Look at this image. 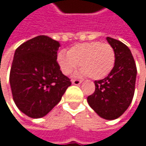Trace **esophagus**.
Instances as JSON below:
<instances>
[{
  "instance_id": "esophagus-1",
  "label": "esophagus",
  "mask_w": 146,
  "mask_h": 146,
  "mask_svg": "<svg viewBox=\"0 0 146 146\" xmlns=\"http://www.w3.org/2000/svg\"><path fill=\"white\" fill-rule=\"evenodd\" d=\"M72 83H73V84H75V85H78V84H80L82 83V81L79 80V79H73Z\"/></svg>"
}]
</instances>
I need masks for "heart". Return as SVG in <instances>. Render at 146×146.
Segmentation results:
<instances>
[{
    "mask_svg": "<svg viewBox=\"0 0 146 146\" xmlns=\"http://www.w3.org/2000/svg\"><path fill=\"white\" fill-rule=\"evenodd\" d=\"M56 59L62 73L65 75L71 74L79 63L82 68L80 75L102 79L112 70L116 56L114 49L109 44L93 41L76 44L68 53L60 51Z\"/></svg>",
    "mask_w": 146,
    "mask_h": 146,
    "instance_id": "b5f03b06",
    "label": "heart"
}]
</instances>
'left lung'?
<instances>
[{
  "label": "left lung",
  "mask_w": 146,
  "mask_h": 146,
  "mask_svg": "<svg viewBox=\"0 0 146 146\" xmlns=\"http://www.w3.org/2000/svg\"><path fill=\"white\" fill-rule=\"evenodd\" d=\"M114 49L115 64L107 77L96 80V90L88 96L90 106L104 119L119 117L131 104L137 75L134 59L129 48L123 42L106 37Z\"/></svg>",
  "instance_id": "obj_1"
}]
</instances>
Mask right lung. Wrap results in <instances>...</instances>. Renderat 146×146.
Listing matches in <instances>:
<instances>
[{"label":"right lung","mask_w":146,"mask_h":146,"mask_svg":"<svg viewBox=\"0 0 146 146\" xmlns=\"http://www.w3.org/2000/svg\"><path fill=\"white\" fill-rule=\"evenodd\" d=\"M59 47L58 41L39 35L15 50L10 71L12 94L17 108L29 117L45 116L72 84L56 62Z\"/></svg>","instance_id":"1"}]
</instances>
